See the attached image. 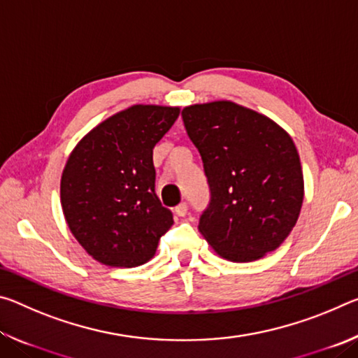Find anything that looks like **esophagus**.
<instances>
[{"label": "esophagus", "mask_w": 358, "mask_h": 358, "mask_svg": "<svg viewBox=\"0 0 358 358\" xmlns=\"http://www.w3.org/2000/svg\"><path fill=\"white\" fill-rule=\"evenodd\" d=\"M175 215L180 216V217L186 216V215H187V205H186V203H180L178 207L175 208Z\"/></svg>", "instance_id": "obj_1"}]
</instances>
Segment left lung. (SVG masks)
<instances>
[{"label": "left lung", "mask_w": 358, "mask_h": 358, "mask_svg": "<svg viewBox=\"0 0 358 358\" xmlns=\"http://www.w3.org/2000/svg\"><path fill=\"white\" fill-rule=\"evenodd\" d=\"M202 156L210 203L199 230L221 257L252 262L280 248L299 220L305 185L290 136L265 115L215 101L181 112Z\"/></svg>", "instance_id": "8db88e82"}]
</instances>
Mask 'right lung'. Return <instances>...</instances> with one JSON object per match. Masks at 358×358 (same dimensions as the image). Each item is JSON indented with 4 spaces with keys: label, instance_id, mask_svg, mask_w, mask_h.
<instances>
[{
    "label": "right lung",
    "instance_id": "add662e5",
    "mask_svg": "<svg viewBox=\"0 0 358 358\" xmlns=\"http://www.w3.org/2000/svg\"><path fill=\"white\" fill-rule=\"evenodd\" d=\"M180 107L136 104L112 115L76 145L62 175V207L90 256L131 268L155 256L173 224L155 192L153 148Z\"/></svg>",
    "mask_w": 358,
    "mask_h": 358
}]
</instances>
